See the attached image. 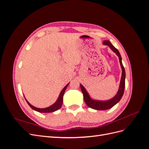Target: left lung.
<instances>
[{
	"label": "left lung",
	"instance_id": "8db88e82",
	"mask_svg": "<svg viewBox=\"0 0 149 149\" xmlns=\"http://www.w3.org/2000/svg\"><path fill=\"white\" fill-rule=\"evenodd\" d=\"M103 45H107L116 54L117 56L119 57L120 65L122 69V76H121L120 84H119V87L118 93H116V94L113 97L110 99L109 100L100 101V100H93V99H92L91 96H89V94L86 91V89H85V88L81 84H80L81 89V91L83 94L84 100L86 104V105L88 107L92 108L93 109L102 110V111L109 109L110 108L115 106L117 103L119 102L120 99L122 98V97H123L124 94V88H125V71L124 67L123 65V63H122V58L119 52L113 45H112V43L109 41V40H104V41L103 42Z\"/></svg>",
	"mask_w": 149,
	"mask_h": 149
}]
</instances>
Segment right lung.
I'll list each match as a JSON object with an SVG mask.
<instances>
[{"label": "right lung", "mask_w": 149, "mask_h": 149, "mask_svg": "<svg viewBox=\"0 0 149 149\" xmlns=\"http://www.w3.org/2000/svg\"><path fill=\"white\" fill-rule=\"evenodd\" d=\"M70 84V83L68 84H67L65 88L61 90V91L60 93V95L58 96L57 100L56 101V102L53 104L52 105H51L50 106H49L48 107H45V108H38V107H36L33 106H32L31 104L26 100L25 97V100L26 101V102L28 103V104L30 106V107L31 108V109L39 112H42V113H48V112H52L54 111H56L57 110H58L61 107L62 104H63V95H64V93L65 92V90L66 89L68 86ZM25 97V96H24Z\"/></svg>", "instance_id": "1"}]
</instances>
